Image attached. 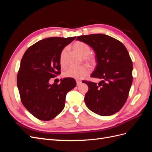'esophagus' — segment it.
Listing matches in <instances>:
<instances>
[{"label": "esophagus", "mask_w": 152, "mask_h": 152, "mask_svg": "<svg viewBox=\"0 0 152 152\" xmlns=\"http://www.w3.org/2000/svg\"><path fill=\"white\" fill-rule=\"evenodd\" d=\"M76 82H77V86H79V85L81 84L82 81L81 80H77Z\"/></svg>", "instance_id": "esophagus-1"}]
</instances>
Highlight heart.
Listing matches in <instances>:
<instances>
[{
    "mask_svg": "<svg viewBox=\"0 0 152 152\" xmlns=\"http://www.w3.org/2000/svg\"><path fill=\"white\" fill-rule=\"evenodd\" d=\"M73 48L79 53L83 57L84 59L89 64H94L95 63V58L92 56L91 53V48L89 45L81 41H77L73 44ZM67 53L68 48H65L60 53L59 56V62L62 66H65L67 63ZM90 72L89 68L86 65H82L80 66H71L68 68L64 73L65 77L73 78L75 79H81L86 75L89 74Z\"/></svg>",
    "mask_w": 152,
    "mask_h": 152,
    "instance_id": "b5f03b06",
    "label": "heart"
}]
</instances>
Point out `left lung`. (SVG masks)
Segmentation results:
<instances>
[{"instance_id": "8db88e82", "label": "left lung", "mask_w": 152, "mask_h": 152, "mask_svg": "<svg viewBox=\"0 0 152 152\" xmlns=\"http://www.w3.org/2000/svg\"><path fill=\"white\" fill-rule=\"evenodd\" d=\"M77 40L94 50L97 65L91 74L98 84L83 81L88 86L86 106L94 113L110 116L125 104L132 83V63L126 48L120 41L102 34L78 36Z\"/></svg>"}]
</instances>
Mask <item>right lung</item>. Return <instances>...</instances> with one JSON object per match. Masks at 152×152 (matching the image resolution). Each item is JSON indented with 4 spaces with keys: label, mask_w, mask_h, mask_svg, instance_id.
Returning a JSON list of instances; mask_svg holds the SVG:
<instances>
[{
    "label": "right lung",
    "mask_w": 152,
    "mask_h": 152,
    "mask_svg": "<svg viewBox=\"0 0 152 152\" xmlns=\"http://www.w3.org/2000/svg\"><path fill=\"white\" fill-rule=\"evenodd\" d=\"M49 37L39 40L26 50L17 76V86L26 109L39 120L56 117L65 107L66 95L76 86L73 78H64L60 84L49 80L60 73L61 50L75 40Z\"/></svg>",
    "instance_id": "1"
}]
</instances>
